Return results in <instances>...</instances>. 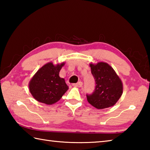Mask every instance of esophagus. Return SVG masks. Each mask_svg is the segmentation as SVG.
<instances>
[{
	"label": "esophagus",
	"instance_id": "1",
	"mask_svg": "<svg viewBox=\"0 0 150 150\" xmlns=\"http://www.w3.org/2000/svg\"><path fill=\"white\" fill-rule=\"evenodd\" d=\"M83 85V83L81 81H79L77 83H75V84H73V86L75 87H81Z\"/></svg>",
	"mask_w": 150,
	"mask_h": 150
}]
</instances>
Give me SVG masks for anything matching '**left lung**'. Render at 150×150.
Instances as JSON below:
<instances>
[{
	"label": "left lung",
	"mask_w": 150,
	"mask_h": 150,
	"mask_svg": "<svg viewBox=\"0 0 150 150\" xmlns=\"http://www.w3.org/2000/svg\"><path fill=\"white\" fill-rule=\"evenodd\" d=\"M96 86L93 94L87 95L88 102L97 109L112 106L123 93V85L115 71L107 63H90Z\"/></svg>",
	"instance_id": "obj_1"
}]
</instances>
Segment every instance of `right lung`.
I'll list each match as a JSON object with an SVG mask.
<instances>
[{"label": "right lung", "mask_w": 150, "mask_h": 150, "mask_svg": "<svg viewBox=\"0 0 150 150\" xmlns=\"http://www.w3.org/2000/svg\"><path fill=\"white\" fill-rule=\"evenodd\" d=\"M65 62L54 65L49 62L38 70L29 82V90L33 97L42 103L50 105L59 101L69 87L59 77Z\"/></svg>", "instance_id": "add662e5"}]
</instances>
